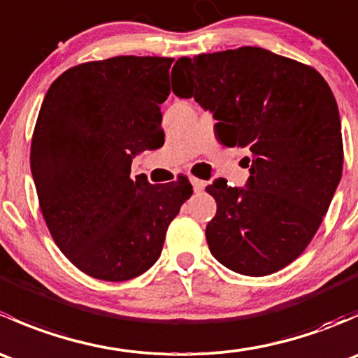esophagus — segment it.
<instances>
[{
    "label": "esophagus",
    "instance_id": "obj_1",
    "mask_svg": "<svg viewBox=\"0 0 358 358\" xmlns=\"http://www.w3.org/2000/svg\"><path fill=\"white\" fill-rule=\"evenodd\" d=\"M190 182H192V187L196 192H201V190L206 187V182H202V180H199V178H192Z\"/></svg>",
    "mask_w": 358,
    "mask_h": 358
}]
</instances>
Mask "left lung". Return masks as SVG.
I'll return each mask as SVG.
<instances>
[{"mask_svg": "<svg viewBox=\"0 0 358 358\" xmlns=\"http://www.w3.org/2000/svg\"><path fill=\"white\" fill-rule=\"evenodd\" d=\"M173 69V93L211 112L223 145L251 152L246 187L223 178L206 187L216 201L209 251L243 275L284 268L313 239L341 180L329 85L315 69L258 46L182 57Z\"/></svg>", "mask_w": 358, "mask_h": 358, "instance_id": "obj_1", "label": "left lung"}]
</instances>
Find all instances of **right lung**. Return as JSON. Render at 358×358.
<instances>
[{
    "label": "right lung",
    "mask_w": 358,
    "mask_h": 358,
    "mask_svg": "<svg viewBox=\"0 0 358 358\" xmlns=\"http://www.w3.org/2000/svg\"><path fill=\"white\" fill-rule=\"evenodd\" d=\"M166 57L86 62L53 81L31 143V173L50 234L81 272L122 282L161 256L166 230L192 196L187 176L166 185L129 178L133 157L164 143Z\"/></svg>",
    "instance_id": "right-lung-1"
}]
</instances>
